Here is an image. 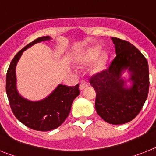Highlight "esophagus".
Returning <instances> with one entry per match:
<instances>
[{
  "instance_id": "obj_1",
  "label": "esophagus",
  "mask_w": 156,
  "mask_h": 156,
  "mask_svg": "<svg viewBox=\"0 0 156 156\" xmlns=\"http://www.w3.org/2000/svg\"><path fill=\"white\" fill-rule=\"evenodd\" d=\"M87 83L86 81L84 80H81L80 83V90H83V89H85V88L87 87Z\"/></svg>"
}]
</instances>
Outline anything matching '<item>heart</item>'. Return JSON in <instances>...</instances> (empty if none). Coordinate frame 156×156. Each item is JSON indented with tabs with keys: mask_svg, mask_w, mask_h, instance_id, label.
I'll use <instances>...</instances> for the list:
<instances>
[{
	"mask_svg": "<svg viewBox=\"0 0 156 156\" xmlns=\"http://www.w3.org/2000/svg\"><path fill=\"white\" fill-rule=\"evenodd\" d=\"M100 46H93L88 48L78 58V62L81 65H88L96 60L91 68L92 73H101L106 69L108 61V56L105 52L101 54Z\"/></svg>",
	"mask_w": 156,
	"mask_h": 156,
	"instance_id": "heart-1",
	"label": "heart"
}]
</instances>
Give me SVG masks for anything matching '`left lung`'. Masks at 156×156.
<instances>
[{
  "label": "left lung",
  "instance_id": "obj_1",
  "mask_svg": "<svg viewBox=\"0 0 156 156\" xmlns=\"http://www.w3.org/2000/svg\"><path fill=\"white\" fill-rule=\"evenodd\" d=\"M116 56L107 69L92 76L90 83L96 91L95 109L105 122L124 124L137 116L148 98L149 72L147 59L128 41L112 37ZM131 73L129 88L122 78Z\"/></svg>",
  "mask_w": 156,
  "mask_h": 156
}]
</instances>
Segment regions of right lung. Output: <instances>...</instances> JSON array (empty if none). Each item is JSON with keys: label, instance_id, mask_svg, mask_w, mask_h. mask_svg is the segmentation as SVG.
I'll return each instance as SVG.
<instances>
[{"label": "right lung", "instance_id": "obj_1", "mask_svg": "<svg viewBox=\"0 0 156 156\" xmlns=\"http://www.w3.org/2000/svg\"><path fill=\"white\" fill-rule=\"evenodd\" d=\"M51 39L49 36L39 37L19 51L12 59L6 75V93L12 112L25 126L39 131H49L61 126L69 114L72 103L80 94L79 84H59L50 95L37 101L27 100L18 92L16 67L22 54L37 43Z\"/></svg>", "mask_w": 156, "mask_h": 156}]
</instances>
